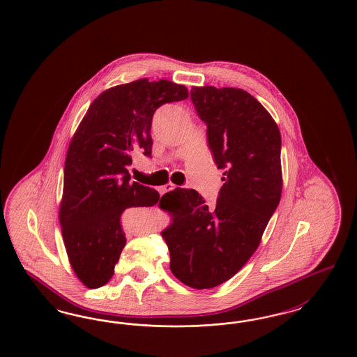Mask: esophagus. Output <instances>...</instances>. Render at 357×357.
<instances>
[{"mask_svg":"<svg viewBox=\"0 0 357 357\" xmlns=\"http://www.w3.org/2000/svg\"><path fill=\"white\" fill-rule=\"evenodd\" d=\"M175 185H172V183H167L166 186L163 187V192H167V191H171V190H174L175 188Z\"/></svg>","mask_w":357,"mask_h":357,"instance_id":"1","label":"esophagus"}]
</instances>
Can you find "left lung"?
<instances>
[{
	"mask_svg": "<svg viewBox=\"0 0 357 357\" xmlns=\"http://www.w3.org/2000/svg\"><path fill=\"white\" fill-rule=\"evenodd\" d=\"M191 100L207 124V142L223 186L213 208L191 188L167 192L162 231L172 274L187 287L215 288L230 280L259 246L281 199V134L272 115L241 88L192 86Z\"/></svg>",
	"mask_w": 357,
	"mask_h": 357,
	"instance_id": "left-lung-1",
	"label": "left lung"
}]
</instances>
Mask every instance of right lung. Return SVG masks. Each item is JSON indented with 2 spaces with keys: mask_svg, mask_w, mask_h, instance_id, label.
Instances as JSON below:
<instances>
[{
  "mask_svg": "<svg viewBox=\"0 0 357 357\" xmlns=\"http://www.w3.org/2000/svg\"><path fill=\"white\" fill-rule=\"evenodd\" d=\"M187 98L185 85L139 79L105 89L80 121L66 156L59 220L70 268L86 288L114 275L126 246L121 213L159 202L156 190L130 181L127 167L136 150L151 155L153 112Z\"/></svg>",
  "mask_w": 357,
  "mask_h": 357,
  "instance_id": "add662e5",
  "label": "right lung"
}]
</instances>
